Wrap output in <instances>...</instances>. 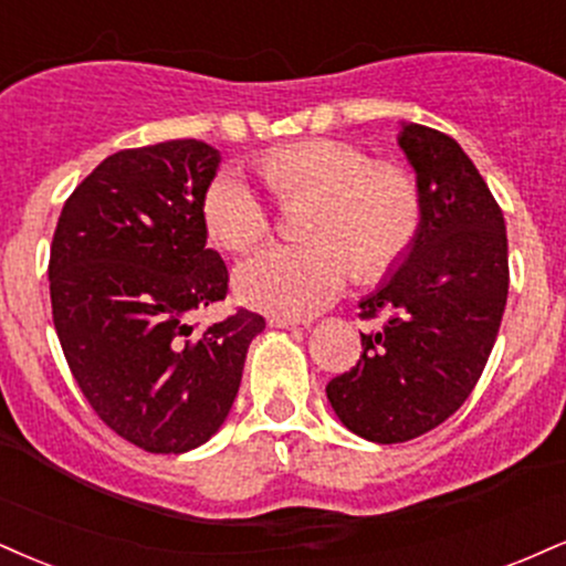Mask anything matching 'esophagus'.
I'll return each mask as SVG.
<instances>
[{
	"label": "esophagus",
	"mask_w": 566,
	"mask_h": 566,
	"mask_svg": "<svg viewBox=\"0 0 566 566\" xmlns=\"http://www.w3.org/2000/svg\"><path fill=\"white\" fill-rule=\"evenodd\" d=\"M269 324L276 326V329H301V326H308V318H295V316H269Z\"/></svg>",
	"instance_id": "obj_1"
}]
</instances>
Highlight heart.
<instances>
[{
	"mask_svg": "<svg viewBox=\"0 0 566 566\" xmlns=\"http://www.w3.org/2000/svg\"><path fill=\"white\" fill-rule=\"evenodd\" d=\"M261 171L279 200L316 197L305 221L308 244L265 248L234 271L242 303L282 316H311L329 305L353 271L379 276L411 248L421 200L411 174L371 163L364 149L339 139H303L269 149ZM202 216L218 244L242 253L269 234L271 210L234 168L208 184Z\"/></svg>",
	"mask_w": 566,
	"mask_h": 566,
	"instance_id": "1",
	"label": "heart"
}]
</instances>
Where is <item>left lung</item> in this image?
<instances>
[{"label": "left lung", "instance_id": "8db88e82", "mask_svg": "<svg viewBox=\"0 0 566 566\" xmlns=\"http://www.w3.org/2000/svg\"><path fill=\"white\" fill-rule=\"evenodd\" d=\"M398 145L417 171L421 223L398 269L358 303V364L326 385L358 438L406 442L461 408L493 350L509 295L503 213L469 155L448 134L403 124Z\"/></svg>", "mask_w": 566, "mask_h": 566}]
</instances>
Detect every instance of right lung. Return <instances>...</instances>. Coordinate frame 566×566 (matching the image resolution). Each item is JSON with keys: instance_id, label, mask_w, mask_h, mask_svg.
I'll return each mask as SVG.
<instances>
[{"instance_id": "right-lung-1", "label": "right lung", "mask_w": 566, "mask_h": 566, "mask_svg": "<svg viewBox=\"0 0 566 566\" xmlns=\"http://www.w3.org/2000/svg\"><path fill=\"white\" fill-rule=\"evenodd\" d=\"M218 163L197 139L120 149L73 189L52 237V318L67 366L97 417L149 453L213 438L265 329L244 308L206 329L189 322L229 290L202 216Z\"/></svg>"}]
</instances>
